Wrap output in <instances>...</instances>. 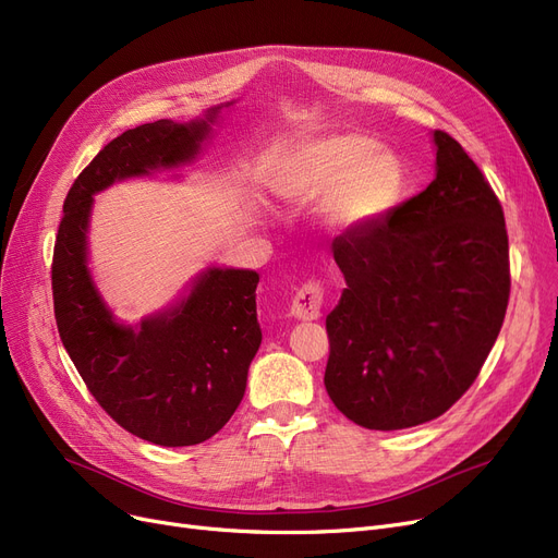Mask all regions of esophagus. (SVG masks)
Segmentation results:
<instances>
[{
  "label": "esophagus",
  "mask_w": 558,
  "mask_h": 558,
  "mask_svg": "<svg viewBox=\"0 0 558 558\" xmlns=\"http://www.w3.org/2000/svg\"><path fill=\"white\" fill-rule=\"evenodd\" d=\"M324 307V284L322 280L313 278L301 284V290L292 299V315L303 322H313L322 317Z\"/></svg>",
  "instance_id": "obj_1"
}]
</instances>
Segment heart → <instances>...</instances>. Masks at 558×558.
Wrapping results in <instances>:
<instances>
[{
    "instance_id": "heart-1",
    "label": "heart",
    "mask_w": 558,
    "mask_h": 558,
    "mask_svg": "<svg viewBox=\"0 0 558 558\" xmlns=\"http://www.w3.org/2000/svg\"><path fill=\"white\" fill-rule=\"evenodd\" d=\"M278 193L292 204L331 195V222L359 227L396 209L404 193V170L373 140L336 135L311 142L294 154L278 179Z\"/></svg>"
}]
</instances>
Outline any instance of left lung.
<instances>
[{
	"instance_id": "1",
	"label": "left lung",
	"mask_w": 558,
	"mask_h": 558,
	"mask_svg": "<svg viewBox=\"0 0 558 558\" xmlns=\"http://www.w3.org/2000/svg\"><path fill=\"white\" fill-rule=\"evenodd\" d=\"M435 144L423 193L333 241L347 290L326 317L324 386L367 429L441 416L476 381L506 317L501 202L456 137L435 131Z\"/></svg>"
}]
</instances>
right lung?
<instances>
[{
  "label": "right lung",
  "mask_w": 558,
  "mask_h": 558,
  "mask_svg": "<svg viewBox=\"0 0 558 558\" xmlns=\"http://www.w3.org/2000/svg\"><path fill=\"white\" fill-rule=\"evenodd\" d=\"M218 110H211L214 121ZM209 123H142L102 147L73 181L52 255V299L61 342L106 414L158 446H195L232 418L262 328L259 276L211 268L174 311L142 322H112L87 271L92 195L117 179L191 160Z\"/></svg>",
  "instance_id": "add662e5"
}]
</instances>
